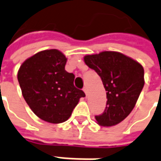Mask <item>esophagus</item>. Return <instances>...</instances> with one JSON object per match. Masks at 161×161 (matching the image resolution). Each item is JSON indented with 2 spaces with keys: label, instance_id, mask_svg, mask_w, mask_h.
<instances>
[{
  "label": "esophagus",
  "instance_id": "obj_1",
  "mask_svg": "<svg viewBox=\"0 0 161 161\" xmlns=\"http://www.w3.org/2000/svg\"><path fill=\"white\" fill-rule=\"evenodd\" d=\"M83 90H84V92H85V93H86V95H87V94H88V89H87V87H84V89H83Z\"/></svg>",
  "mask_w": 161,
  "mask_h": 161
}]
</instances>
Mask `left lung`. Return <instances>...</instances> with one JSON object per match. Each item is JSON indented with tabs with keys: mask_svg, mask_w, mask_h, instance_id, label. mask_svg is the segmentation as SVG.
I'll return each mask as SVG.
<instances>
[{
	"mask_svg": "<svg viewBox=\"0 0 161 161\" xmlns=\"http://www.w3.org/2000/svg\"><path fill=\"white\" fill-rule=\"evenodd\" d=\"M85 63L101 76L107 94L106 108L95 116L100 125H118L131 113L144 86L141 64L118 52L86 55Z\"/></svg>",
	"mask_w": 161,
	"mask_h": 161,
	"instance_id": "obj_1",
	"label": "left lung"
}]
</instances>
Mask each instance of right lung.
Masks as SVG:
<instances>
[{"mask_svg":"<svg viewBox=\"0 0 161 161\" xmlns=\"http://www.w3.org/2000/svg\"><path fill=\"white\" fill-rule=\"evenodd\" d=\"M67 58L56 49L44 50L26 58L18 80L32 111L42 120L58 124L69 119L85 92L74 86L75 75L65 70Z\"/></svg>","mask_w":161,"mask_h":161,"instance_id":"obj_1","label":"right lung"}]
</instances>
